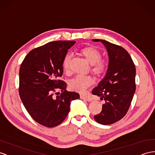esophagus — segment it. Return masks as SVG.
Segmentation results:
<instances>
[{
	"label": "esophagus",
	"instance_id": "34e87169",
	"mask_svg": "<svg viewBox=\"0 0 155 155\" xmlns=\"http://www.w3.org/2000/svg\"><path fill=\"white\" fill-rule=\"evenodd\" d=\"M80 98L83 99V100H86V101H88V102H91L92 100V99L91 98L88 97H87V96H85V95H82V94L80 95Z\"/></svg>",
	"mask_w": 155,
	"mask_h": 155
}]
</instances>
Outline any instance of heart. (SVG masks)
Wrapping results in <instances>:
<instances>
[{
    "label": "heart",
    "instance_id": "obj_1",
    "mask_svg": "<svg viewBox=\"0 0 155 155\" xmlns=\"http://www.w3.org/2000/svg\"><path fill=\"white\" fill-rule=\"evenodd\" d=\"M81 53L91 64L93 65V71L95 74H100L104 72L105 65L100 61L102 59V55L97 49L94 47L84 48L81 50ZM71 57V54L67 53L62 61V68L65 72H68L70 70ZM93 82L91 76L79 74L70 81V87L71 89L79 93H84L88 88L93 85Z\"/></svg>",
    "mask_w": 155,
    "mask_h": 155
}]
</instances>
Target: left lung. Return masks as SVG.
I'll return each instance as SVG.
<instances>
[{"mask_svg":"<svg viewBox=\"0 0 155 155\" xmlns=\"http://www.w3.org/2000/svg\"><path fill=\"white\" fill-rule=\"evenodd\" d=\"M93 41H101L109 57L106 76L92 91L105 100L102 111L94 118L100 124H111L122 119L130 106L136 91V67L123 48L104 40Z\"/></svg>","mask_w":155,"mask_h":155,"instance_id":"8db88e82","label":"left lung"}]
</instances>
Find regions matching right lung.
<instances>
[{"instance_id":"right-lung-1","label":"right lung","mask_w":155,"mask_h":155,"mask_svg":"<svg viewBox=\"0 0 155 155\" xmlns=\"http://www.w3.org/2000/svg\"><path fill=\"white\" fill-rule=\"evenodd\" d=\"M75 41H51L31 50L21 64L19 93L25 107L36 122L54 127L63 121L70 111V102L79 94L66 90L59 79L63 74L62 61ZM61 90L59 96L54 94Z\"/></svg>"}]
</instances>
